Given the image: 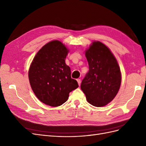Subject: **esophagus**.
Instances as JSON below:
<instances>
[{
	"label": "esophagus",
	"mask_w": 146,
	"mask_h": 146,
	"mask_svg": "<svg viewBox=\"0 0 146 146\" xmlns=\"http://www.w3.org/2000/svg\"><path fill=\"white\" fill-rule=\"evenodd\" d=\"M77 82H78V85L80 86V84H81V80H80V79H77Z\"/></svg>",
	"instance_id": "obj_1"
}]
</instances>
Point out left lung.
<instances>
[{
	"label": "left lung",
	"mask_w": 146,
	"mask_h": 146,
	"mask_svg": "<svg viewBox=\"0 0 146 146\" xmlns=\"http://www.w3.org/2000/svg\"><path fill=\"white\" fill-rule=\"evenodd\" d=\"M85 56L89 71L82 82L81 90L90 104L104 107L113 100L120 88V68L111 50L100 41L92 42Z\"/></svg>",
	"instance_id": "obj_1"
}]
</instances>
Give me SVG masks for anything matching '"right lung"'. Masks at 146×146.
Wrapping results in <instances>:
<instances>
[{
  "label": "right lung",
  "instance_id": "add662e5",
  "mask_svg": "<svg viewBox=\"0 0 146 146\" xmlns=\"http://www.w3.org/2000/svg\"><path fill=\"white\" fill-rule=\"evenodd\" d=\"M68 52L61 41H52L37 52L30 66L31 88L37 98L47 105H61L68 99L69 92L78 87L65 63Z\"/></svg>",
  "mask_w": 146,
  "mask_h": 146
}]
</instances>
